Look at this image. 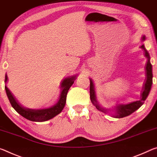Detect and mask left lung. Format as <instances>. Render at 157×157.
Listing matches in <instances>:
<instances>
[{
    "mask_svg": "<svg viewBox=\"0 0 157 157\" xmlns=\"http://www.w3.org/2000/svg\"><path fill=\"white\" fill-rule=\"evenodd\" d=\"M145 40V36L144 35L142 37V41ZM140 48L144 51L145 54L144 56H145L146 58L147 59V64H146L145 67V71H146V81L145 83L144 84L143 86V91L141 94L140 99L138 101H136L127 104H119L115 107V113L113 117L116 118H122L133 113V112L138 110L139 108L142 106L144 104L145 99H147L148 97V94L150 93V90L151 88V84H152V67H151V63H150V56L147 51L146 50L144 44L141 46ZM90 100L92 104L94 106H95L97 110H100L104 113H108L107 110L104 109L99 104L98 101L97 100L96 94H95V90H94V83L91 78H90Z\"/></svg>",
    "mask_w": 157,
    "mask_h": 157,
    "instance_id": "1",
    "label": "left lung"
}]
</instances>
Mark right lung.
<instances>
[{
    "label": "right lung",
    "instance_id": "add662e5",
    "mask_svg": "<svg viewBox=\"0 0 157 157\" xmlns=\"http://www.w3.org/2000/svg\"><path fill=\"white\" fill-rule=\"evenodd\" d=\"M76 76H72L70 77L65 78L62 82L60 85L61 88V93L57 104L54 106H51L48 109H31L25 108L21 105L17 100L15 98L14 96L10 92L8 88L6 86V89L7 96L8 97L9 101L11 104L12 106L14 108V110L20 114L21 116L25 117V119L33 122H45L47 120L54 117L56 115L61 113L62 110L64 109L66 104L67 94L69 89L72 86L74 80L76 79ZM7 81V76L6 75V79H5V83Z\"/></svg>",
    "mask_w": 157,
    "mask_h": 157
}]
</instances>
